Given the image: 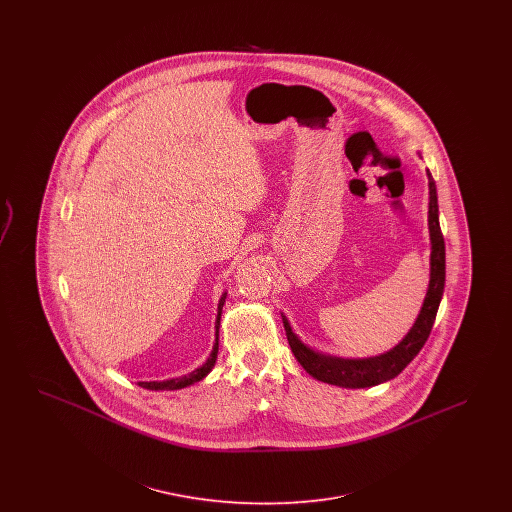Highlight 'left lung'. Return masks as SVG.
Wrapping results in <instances>:
<instances>
[{
  "mask_svg": "<svg viewBox=\"0 0 512 512\" xmlns=\"http://www.w3.org/2000/svg\"><path fill=\"white\" fill-rule=\"evenodd\" d=\"M428 184H430V211H428V224H430V240H432V272H430V288L426 293L422 311L416 318L411 332L405 336V340L399 345H395L391 351L380 355V357H370V359H336V357H326L318 355L305 347L301 341L295 338V334L290 328L288 322L286 326V336L288 343L292 347L295 359L299 365L303 366L313 378L326 384H334L341 388H370L378 386L382 382H388L395 378L405 366L413 361L418 355V351L424 347L428 340L434 320L438 315L439 301L443 295V286H445V242L443 234L439 228L438 217V194H436V182L432 174L428 172Z\"/></svg>",
  "mask_w": 512,
  "mask_h": 512,
  "instance_id": "obj_1",
  "label": "left lung"
}]
</instances>
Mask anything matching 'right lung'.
<instances>
[{"label":"right lung","instance_id":"right-lung-1","mask_svg":"<svg viewBox=\"0 0 512 512\" xmlns=\"http://www.w3.org/2000/svg\"><path fill=\"white\" fill-rule=\"evenodd\" d=\"M224 299H226V293L220 297L219 303V317H217V330H219V322H220V313H222V305H224ZM219 336V334H217ZM217 353H219V338L215 341V347H213V351H211V357L207 359V363L203 366H199L197 370H194L192 374H188V376H182V378H174V380H167V382H138L142 388H146V390H180V388H186V386H190V384H195V382H199L201 378H205L207 374H209V370L215 366V361H217Z\"/></svg>","mask_w":512,"mask_h":512}]
</instances>
